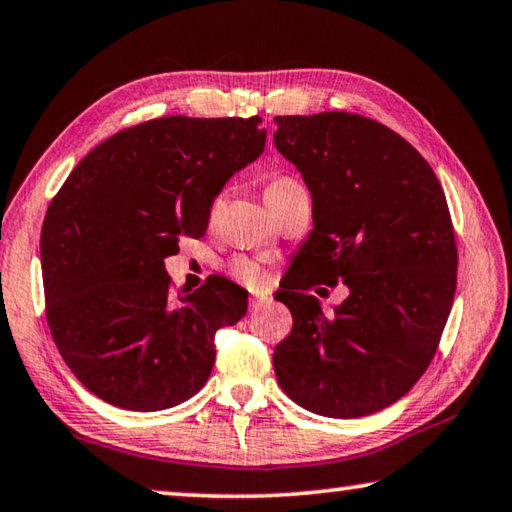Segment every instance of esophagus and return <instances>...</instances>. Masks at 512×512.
I'll use <instances>...</instances> for the list:
<instances>
[{"mask_svg":"<svg viewBox=\"0 0 512 512\" xmlns=\"http://www.w3.org/2000/svg\"><path fill=\"white\" fill-rule=\"evenodd\" d=\"M268 302H271V298H266V296H253V298H250V309H259V307L268 305Z\"/></svg>","mask_w":512,"mask_h":512,"instance_id":"obj_1","label":"esophagus"}]
</instances>
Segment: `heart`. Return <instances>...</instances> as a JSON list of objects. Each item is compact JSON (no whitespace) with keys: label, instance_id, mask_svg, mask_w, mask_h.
<instances>
[{"label":"heart","instance_id":"heart-1","mask_svg":"<svg viewBox=\"0 0 512 512\" xmlns=\"http://www.w3.org/2000/svg\"><path fill=\"white\" fill-rule=\"evenodd\" d=\"M291 183H293L291 178H273L271 183L266 185V192H273V189L291 185ZM228 273L235 277L237 282L246 284L248 289H262L268 284L266 268L259 262H255V259H250V257H235V259H232V262L228 264Z\"/></svg>","mask_w":512,"mask_h":512}]
</instances>
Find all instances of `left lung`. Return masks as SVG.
Masks as SVG:
<instances>
[{
    "label": "left lung",
    "instance_id": "1",
    "mask_svg": "<svg viewBox=\"0 0 512 512\" xmlns=\"http://www.w3.org/2000/svg\"><path fill=\"white\" fill-rule=\"evenodd\" d=\"M275 149L311 194L314 230L277 300L293 316L275 348L277 384L325 418H363L411 391L436 354L456 291V239L429 162L379 121L352 112L275 117ZM343 281L325 315L304 291Z\"/></svg>",
    "mask_w": 512,
    "mask_h": 512
}]
</instances>
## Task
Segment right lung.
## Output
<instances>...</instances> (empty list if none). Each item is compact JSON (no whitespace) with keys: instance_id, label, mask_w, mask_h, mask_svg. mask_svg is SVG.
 <instances>
[{"instance_id":"add662e5","label":"right lung","mask_w":512,"mask_h":512,"mask_svg":"<svg viewBox=\"0 0 512 512\" xmlns=\"http://www.w3.org/2000/svg\"><path fill=\"white\" fill-rule=\"evenodd\" d=\"M262 117H160L108 137L76 164L40 235L47 323L60 357L103 402L162 411L214 366V334L248 293L212 277L173 296L164 259L203 237L223 185L264 151Z\"/></svg>"}]
</instances>
